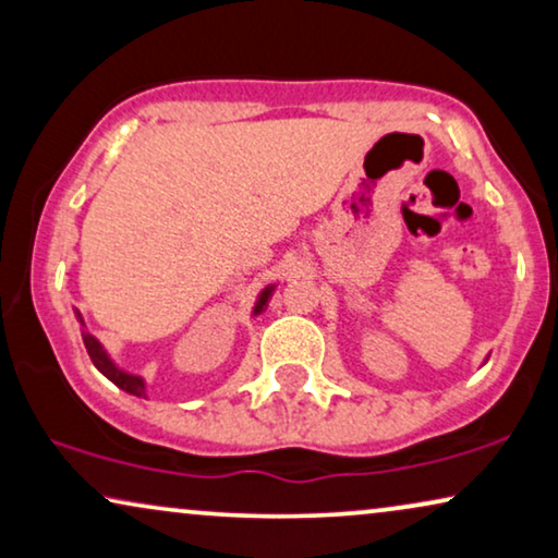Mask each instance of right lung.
<instances>
[{
    "instance_id": "1",
    "label": "right lung",
    "mask_w": 558,
    "mask_h": 558,
    "mask_svg": "<svg viewBox=\"0 0 558 558\" xmlns=\"http://www.w3.org/2000/svg\"><path fill=\"white\" fill-rule=\"evenodd\" d=\"M269 294H271V289H266V292L262 294V300H258V304H256V312H262V307L266 304V300H269ZM83 342H86V350H88L90 361H94L96 368L101 371L106 378L113 380V384H117L119 388H124V391H129V393H134V396H144V384H142V378L129 376V373H121L119 368H113V363L109 361V357H106L104 348L98 345V340H96V338H90L88 332H83Z\"/></svg>"
}]
</instances>
